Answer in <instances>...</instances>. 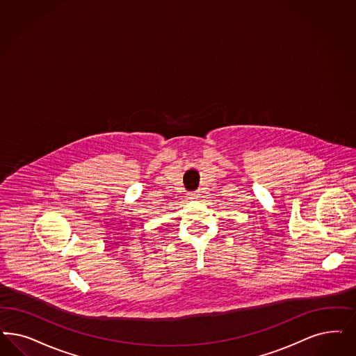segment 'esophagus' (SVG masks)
<instances>
[{
    "mask_svg": "<svg viewBox=\"0 0 356 356\" xmlns=\"http://www.w3.org/2000/svg\"><path fill=\"white\" fill-rule=\"evenodd\" d=\"M198 197H200V195H198L197 192H192V193H189V200H196Z\"/></svg>",
    "mask_w": 356,
    "mask_h": 356,
    "instance_id": "34e87169",
    "label": "esophagus"
}]
</instances>
